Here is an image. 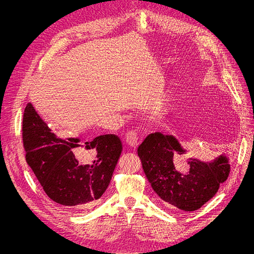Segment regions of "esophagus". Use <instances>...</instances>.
Here are the masks:
<instances>
[{"label": "esophagus", "instance_id": "obj_1", "mask_svg": "<svg viewBox=\"0 0 254 254\" xmlns=\"http://www.w3.org/2000/svg\"><path fill=\"white\" fill-rule=\"evenodd\" d=\"M125 141H126L127 145L129 146L130 148H136L138 143H139V138L135 131H128L125 138Z\"/></svg>", "mask_w": 254, "mask_h": 254}]
</instances>
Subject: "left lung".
I'll return each mask as SVG.
<instances>
[{
  "mask_svg": "<svg viewBox=\"0 0 254 254\" xmlns=\"http://www.w3.org/2000/svg\"><path fill=\"white\" fill-rule=\"evenodd\" d=\"M173 135L152 132L138 147L143 170L151 188L165 206L185 212L195 211L214 196L230 174V157L222 153L209 162L188 158L189 172L182 174L174 166V156L186 154Z\"/></svg>",
  "mask_w": 254,
  "mask_h": 254,
  "instance_id": "left-lung-1",
  "label": "left lung"
}]
</instances>
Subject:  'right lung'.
Returning a JSON list of instances; mask_svg holds the SVG:
<instances>
[{
    "mask_svg": "<svg viewBox=\"0 0 254 254\" xmlns=\"http://www.w3.org/2000/svg\"><path fill=\"white\" fill-rule=\"evenodd\" d=\"M25 158L50 199L65 208L95 207L108 189L123 152L115 135L81 144L79 137H61L29 103L23 113Z\"/></svg>",
    "mask_w": 254,
    "mask_h": 254,
    "instance_id": "right-lung-1",
    "label": "right lung"
}]
</instances>
